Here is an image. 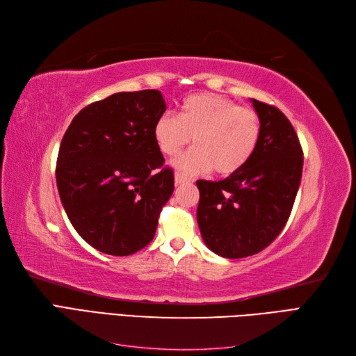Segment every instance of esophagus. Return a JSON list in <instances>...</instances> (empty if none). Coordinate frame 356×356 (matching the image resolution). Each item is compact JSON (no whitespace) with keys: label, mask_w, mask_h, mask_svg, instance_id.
<instances>
[{"label":"esophagus","mask_w":356,"mask_h":356,"mask_svg":"<svg viewBox=\"0 0 356 356\" xmlns=\"http://www.w3.org/2000/svg\"><path fill=\"white\" fill-rule=\"evenodd\" d=\"M184 182H190V178H187L186 175L179 174V172H177L175 174V184L179 186V184H184Z\"/></svg>","instance_id":"esophagus-1"}]
</instances>
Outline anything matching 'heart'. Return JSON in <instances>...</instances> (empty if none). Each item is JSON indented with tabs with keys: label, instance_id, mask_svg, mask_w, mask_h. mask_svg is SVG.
<instances>
[{
	"label": "heart",
	"instance_id": "obj_1",
	"mask_svg": "<svg viewBox=\"0 0 356 356\" xmlns=\"http://www.w3.org/2000/svg\"><path fill=\"white\" fill-rule=\"evenodd\" d=\"M153 134L160 152L169 157L178 154L193 136L195 147L174 161L182 174H202L212 168L215 174L230 175L254 154L261 123L254 110L203 92L187 96L177 115H159Z\"/></svg>",
	"mask_w": 356,
	"mask_h": 356
}]
</instances>
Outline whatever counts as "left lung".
Listing matches in <instances>:
<instances>
[{"label":"left lung","mask_w":356,"mask_h":356,"mask_svg":"<svg viewBox=\"0 0 356 356\" xmlns=\"http://www.w3.org/2000/svg\"><path fill=\"white\" fill-rule=\"evenodd\" d=\"M252 105L261 134L251 159L225 179L196 182L202 238L224 258L258 254L281 234L303 172V149L286 115L257 99Z\"/></svg>","instance_id":"obj_1"}]
</instances>
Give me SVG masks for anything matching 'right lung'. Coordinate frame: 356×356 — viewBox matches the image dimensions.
Masks as SVG:
<instances>
[{"label":"right lung","mask_w":356,"mask_h":356,"mask_svg":"<svg viewBox=\"0 0 356 356\" xmlns=\"http://www.w3.org/2000/svg\"><path fill=\"white\" fill-rule=\"evenodd\" d=\"M163 95L118 92L72 118L62 138L56 184L72 227L95 250L124 257L153 241L174 193V170L154 141Z\"/></svg>","instance_id":"1"}]
</instances>
